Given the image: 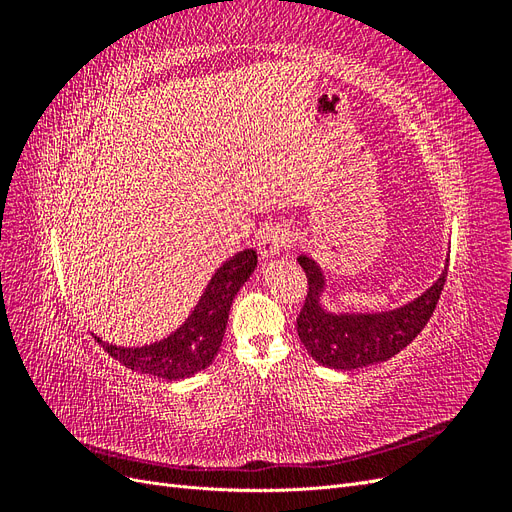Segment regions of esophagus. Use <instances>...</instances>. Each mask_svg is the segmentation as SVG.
Listing matches in <instances>:
<instances>
[{
	"mask_svg": "<svg viewBox=\"0 0 512 512\" xmlns=\"http://www.w3.org/2000/svg\"><path fill=\"white\" fill-rule=\"evenodd\" d=\"M294 241L292 230L286 224H271L260 232L258 237V252L262 258H277L286 247H290Z\"/></svg>",
	"mask_w": 512,
	"mask_h": 512,
	"instance_id": "obj_1",
	"label": "esophagus"
}]
</instances>
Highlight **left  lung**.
Returning <instances> with one entry per match:
<instances>
[{"label":"left lung","mask_w":512,"mask_h":512,"mask_svg":"<svg viewBox=\"0 0 512 512\" xmlns=\"http://www.w3.org/2000/svg\"><path fill=\"white\" fill-rule=\"evenodd\" d=\"M299 265L307 275V297L297 318V333L312 359L337 371L363 369L389 361L423 331L440 299L446 282V267L425 292L412 301L382 309V312H348L331 309L329 282L318 262L301 254Z\"/></svg>","instance_id":"1"}]
</instances>
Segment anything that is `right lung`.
<instances>
[{
	"instance_id": "1",
	"label": "right lung",
	"mask_w": 512,
	"mask_h": 512,
	"mask_svg": "<svg viewBox=\"0 0 512 512\" xmlns=\"http://www.w3.org/2000/svg\"><path fill=\"white\" fill-rule=\"evenodd\" d=\"M258 265L254 247L237 252L215 269L198 303L179 327L156 342L145 346H117L108 344L94 333L98 344L132 371H141L175 382L190 378L207 369L218 354L226 333L230 305L237 292L250 280Z\"/></svg>"
}]
</instances>
